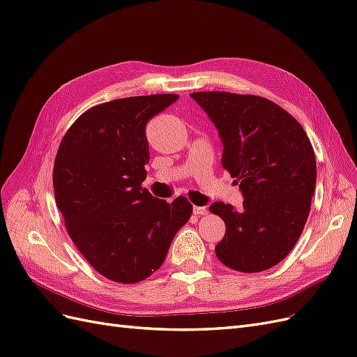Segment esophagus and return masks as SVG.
I'll return each mask as SVG.
<instances>
[{
    "label": "esophagus",
    "mask_w": 357,
    "mask_h": 357,
    "mask_svg": "<svg viewBox=\"0 0 357 357\" xmlns=\"http://www.w3.org/2000/svg\"><path fill=\"white\" fill-rule=\"evenodd\" d=\"M208 210L207 207H198V205H193V214L195 215H202V214H207Z\"/></svg>",
    "instance_id": "1"
}]
</instances>
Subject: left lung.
Here are the masks:
<instances>
[{"label":"left lung","mask_w":357,"mask_h":357,"mask_svg":"<svg viewBox=\"0 0 357 357\" xmlns=\"http://www.w3.org/2000/svg\"><path fill=\"white\" fill-rule=\"evenodd\" d=\"M219 131L222 165L243 193V208L213 202L226 225L215 245L219 261L241 273H261L290 253L314 197V150L295 117L262 96L190 93Z\"/></svg>","instance_id":"obj_1"}]
</instances>
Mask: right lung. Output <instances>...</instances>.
Segmentation results:
<instances>
[{"mask_svg":"<svg viewBox=\"0 0 357 357\" xmlns=\"http://www.w3.org/2000/svg\"><path fill=\"white\" fill-rule=\"evenodd\" d=\"M178 100L159 93L104 102L83 113L58 149L53 189L80 253L117 283H137L165 261L192 205L171 204L142 186L149 164L147 122Z\"/></svg>","mask_w":357,"mask_h":357,"instance_id":"obj_1","label":"right lung"}]
</instances>
